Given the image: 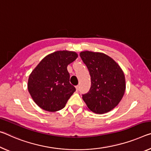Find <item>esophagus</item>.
Here are the masks:
<instances>
[{
	"label": "esophagus",
	"mask_w": 151,
	"mask_h": 151,
	"mask_svg": "<svg viewBox=\"0 0 151 151\" xmlns=\"http://www.w3.org/2000/svg\"><path fill=\"white\" fill-rule=\"evenodd\" d=\"M76 91H78V90H79V86L78 85H77V86H76Z\"/></svg>",
	"instance_id": "obj_1"
}]
</instances>
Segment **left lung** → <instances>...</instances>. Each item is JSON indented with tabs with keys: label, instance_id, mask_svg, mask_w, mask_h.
<instances>
[{
	"label": "left lung",
	"instance_id": "left-lung-1",
	"mask_svg": "<svg viewBox=\"0 0 151 151\" xmlns=\"http://www.w3.org/2000/svg\"><path fill=\"white\" fill-rule=\"evenodd\" d=\"M80 56L91 80L89 91L83 95L87 109L97 114L110 111L118 106L125 93L122 69L113 58L101 52L83 51Z\"/></svg>",
	"mask_w": 151,
	"mask_h": 151
}]
</instances>
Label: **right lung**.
<instances>
[{"label": "right lung", "mask_w": 151, "mask_h": 151, "mask_svg": "<svg viewBox=\"0 0 151 151\" xmlns=\"http://www.w3.org/2000/svg\"><path fill=\"white\" fill-rule=\"evenodd\" d=\"M78 57L75 52L56 51L44 57L29 75L27 88L34 102L50 112L63 109L75 91L67 66Z\"/></svg>", "instance_id": "add662e5"}]
</instances>
